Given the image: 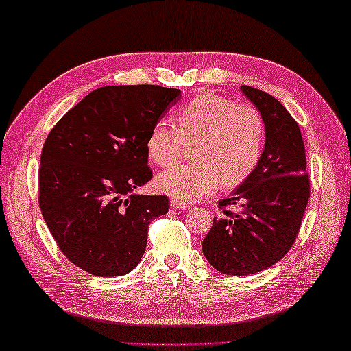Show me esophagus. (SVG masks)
<instances>
[{"label":"esophagus","mask_w":351,"mask_h":351,"mask_svg":"<svg viewBox=\"0 0 351 351\" xmlns=\"http://www.w3.org/2000/svg\"><path fill=\"white\" fill-rule=\"evenodd\" d=\"M171 208L172 210H183V208H188L186 204H183V202L177 200V199H171Z\"/></svg>","instance_id":"1"}]
</instances>
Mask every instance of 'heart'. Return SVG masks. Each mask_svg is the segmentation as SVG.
Instances as JSON below:
<instances>
[{
	"instance_id": "obj_1",
	"label": "heart",
	"mask_w": 351,
	"mask_h": 351,
	"mask_svg": "<svg viewBox=\"0 0 351 351\" xmlns=\"http://www.w3.org/2000/svg\"><path fill=\"white\" fill-rule=\"evenodd\" d=\"M176 124L160 119L146 138L147 156L158 166L179 162L193 143V163L157 177V188L183 204L205 199L219 188L236 186L259 163L265 125L254 104L217 94H200L179 109Z\"/></svg>"
}]
</instances>
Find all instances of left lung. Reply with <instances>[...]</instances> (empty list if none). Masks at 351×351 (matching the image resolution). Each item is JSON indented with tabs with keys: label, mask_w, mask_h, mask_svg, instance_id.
Segmentation results:
<instances>
[{
	"label": "left lung",
	"mask_w": 351,
	"mask_h": 351,
	"mask_svg": "<svg viewBox=\"0 0 351 351\" xmlns=\"http://www.w3.org/2000/svg\"><path fill=\"white\" fill-rule=\"evenodd\" d=\"M265 123V149L254 171L219 202L202 250L217 271L230 276L259 273L279 262L299 234L310 199V177L300 129L273 95L242 86ZM237 204V213L228 210Z\"/></svg>",
	"instance_id": "obj_1"
}]
</instances>
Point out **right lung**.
<instances>
[{"label": "right lung", "instance_id": "obj_1", "mask_svg": "<svg viewBox=\"0 0 351 351\" xmlns=\"http://www.w3.org/2000/svg\"><path fill=\"white\" fill-rule=\"evenodd\" d=\"M182 98L157 84L104 86L61 117L43 145L38 204L67 259L114 278L145 253L147 228L168 213L166 195H137L151 180L146 138Z\"/></svg>", "mask_w": 351, "mask_h": 351}]
</instances>
